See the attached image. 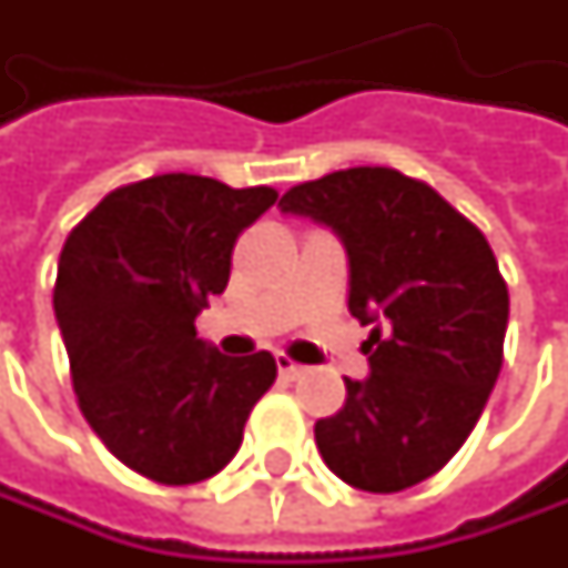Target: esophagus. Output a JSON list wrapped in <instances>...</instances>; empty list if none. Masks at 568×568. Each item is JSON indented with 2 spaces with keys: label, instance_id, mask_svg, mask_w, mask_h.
<instances>
[{
  "label": "esophagus",
  "instance_id": "1",
  "mask_svg": "<svg viewBox=\"0 0 568 568\" xmlns=\"http://www.w3.org/2000/svg\"><path fill=\"white\" fill-rule=\"evenodd\" d=\"M277 373H281L284 379H296V376L303 373V366L291 361V357H284V354H277Z\"/></svg>",
  "mask_w": 568,
  "mask_h": 568
}]
</instances>
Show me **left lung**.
Wrapping results in <instances>:
<instances>
[{
  "mask_svg": "<svg viewBox=\"0 0 568 568\" xmlns=\"http://www.w3.org/2000/svg\"><path fill=\"white\" fill-rule=\"evenodd\" d=\"M277 207L344 243L347 310L369 325L366 379L316 424L344 484L398 493L446 468L490 398L509 325V291L480 230L420 180L351 166L294 186Z\"/></svg>",
  "mask_w": 568,
  "mask_h": 568,
  "instance_id": "obj_1",
  "label": "left lung"
}]
</instances>
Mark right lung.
Here are the masks:
<instances>
[{
  "instance_id": "right-lung-1",
  "label": "right lung",
  "mask_w": 568,
  "mask_h": 568,
  "mask_svg": "<svg viewBox=\"0 0 568 568\" xmlns=\"http://www.w3.org/2000/svg\"><path fill=\"white\" fill-rule=\"evenodd\" d=\"M274 202L268 186L164 173L110 192L62 246L53 310L78 407L158 484L224 468L277 376L268 351L224 357L195 332L207 296L227 287L236 236Z\"/></svg>"
}]
</instances>
